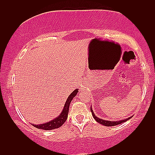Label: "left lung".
<instances>
[{"instance_id": "left-lung-1", "label": "left lung", "mask_w": 155, "mask_h": 155, "mask_svg": "<svg viewBox=\"0 0 155 155\" xmlns=\"http://www.w3.org/2000/svg\"><path fill=\"white\" fill-rule=\"evenodd\" d=\"M91 111L92 113V115L93 117H94V118L96 120L97 122L100 123V124H102L105 125V126H115V125H119V124H121V123L125 122V121H127V120L130 119L132 117H130L128 118L127 119H124V120H119V121H109V120H102L101 118H98V117H96V115H95L94 111H93L92 108H91Z\"/></svg>"}]
</instances>
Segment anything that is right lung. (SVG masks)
Returning a JSON list of instances; mask_svg holds the SVG:
<instances>
[{
	"mask_svg": "<svg viewBox=\"0 0 155 155\" xmlns=\"http://www.w3.org/2000/svg\"><path fill=\"white\" fill-rule=\"evenodd\" d=\"M79 91L78 89L74 90L71 94L69 95L68 97L67 101H66L64 104V107L62 112L61 113V114L59 115L58 117H56L55 119L51 120L50 122H47L44 124L41 125H33L34 127H37L38 129H42L45 130H54L58 128V127H61L64 123H65V121L67 120V117H68V113H69V105L71 104L72 99L74 98V97L77 94V93Z\"/></svg>",
	"mask_w": 155,
	"mask_h": 155,
	"instance_id": "1",
	"label": "right lung"
}]
</instances>
